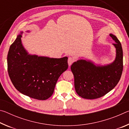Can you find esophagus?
Instances as JSON below:
<instances>
[{"label":"esophagus","mask_w":129,"mask_h":129,"mask_svg":"<svg viewBox=\"0 0 129 129\" xmlns=\"http://www.w3.org/2000/svg\"><path fill=\"white\" fill-rule=\"evenodd\" d=\"M75 59L71 57H69L68 58V62L69 66H71V65L73 64V63L75 62Z\"/></svg>","instance_id":"obj_1"}]
</instances>
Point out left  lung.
Listing matches in <instances>:
<instances>
[{"mask_svg":"<svg viewBox=\"0 0 129 129\" xmlns=\"http://www.w3.org/2000/svg\"><path fill=\"white\" fill-rule=\"evenodd\" d=\"M110 36L115 41L114 61L106 66H95L93 62L79 60L71 65L75 77L76 93L85 99H99L106 94L117 85L123 71V51L121 44L113 34Z\"/></svg>","mask_w":129,"mask_h":129,"instance_id":"8db88e82","label":"left lung"}]
</instances>
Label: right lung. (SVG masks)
Returning <instances> with one entry per match:
<instances>
[{"label": "right lung", "mask_w": 129, "mask_h": 129, "mask_svg": "<svg viewBox=\"0 0 129 129\" xmlns=\"http://www.w3.org/2000/svg\"><path fill=\"white\" fill-rule=\"evenodd\" d=\"M21 38V35L17 36L8 53L7 69L10 79L21 93L36 100H47L53 93L60 75L68 68V57L30 55L23 47Z\"/></svg>", "instance_id": "obj_1"}]
</instances>
